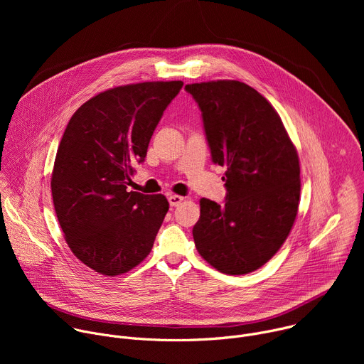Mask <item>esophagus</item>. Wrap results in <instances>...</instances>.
<instances>
[{
	"mask_svg": "<svg viewBox=\"0 0 364 364\" xmlns=\"http://www.w3.org/2000/svg\"><path fill=\"white\" fill-rule=\"evenodd\" d=\"M183 200H184L183 196H177V194L168 196V203H170V205H178V204H181Z\"/></svg>",
	"mask_w": 364,
	"mask_h": 364,
	"instance_id": "1",
	"label": "esophagus"
}]
</instances>
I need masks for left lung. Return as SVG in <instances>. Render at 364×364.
<instances>
[{"label": "left lung", "instance_id": "1", "mask_svg": "<svg viewBox=\"0 0 364 364\" xmlns=\"http://www.w3.org/2000/svg\"><path fill=\"white\" fill-rule=\"evenodd\" d=\"M201 111L215 164L226 167V201L200 200L193 228L204 261L229 275L265 265L288 237L299 204V160L278 112L237 80L186 85Z\"/></svg>", "mask_w": 364, "mask_h": 364}]
</instances>
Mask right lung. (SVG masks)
Masks as SVG:
<instances>
[{"label":"right lung","mask_w":364,"mask_h":364,"mask_svg":"<svg viewBox=\"0 0 364 364\" xmlns=\"http://www.w3.org/2000/svg\"><path fill=\"white\" fill-rule=\"evenodd\" d=\"M181 80L118 86L93 96L73 114L60 141L51 194L75 256L102 275L125 274L152 249L168 201L128 191L134 166Z\"/></svg>","instance_id":"right-lung-1"}]
</instances>
